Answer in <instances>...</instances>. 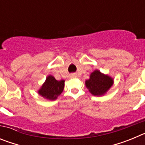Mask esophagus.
Masks as SVG:
<instances>
[{
    "mask_svg": "<svg viewBox=\"0 0 145 145\" xmlns=\"http://www.w3.org/2000/svg\"><path fill=\"white\" fill-rule=\"evenodd\" d=\"M71 77H72V78H76L77 75H76V74H75V73L71 74Z\"/></svg>",
    "mask_w": 145,
    "mask_h": 145,
    "instance_id": "34e87169",
    "label": "esophagus"
}]
</instances>
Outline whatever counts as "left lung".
<instances>
[{
	"instance_id": "1",
	"label": "left lung",
	"mask_w": 145,
	"mask_h": 145,
	"mask_svg": "<svg viewBox=\"0 0 145 145\" xmlns=\"http://www.w3.org/2000/svg\"><path fill=\"white\" fill-rule=\"evenodd\" d=\"M114 80L107 74H104L99 70L91 73L89 79L85 81V85L92 95L100 97L104 96L112 87Z\"/></svg>"
}]
</instances>
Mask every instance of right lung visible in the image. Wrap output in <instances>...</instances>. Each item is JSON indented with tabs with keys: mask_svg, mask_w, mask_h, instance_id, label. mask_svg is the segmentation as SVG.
Masks as SVG:
<instances>
[{
	"mask_svg": "<svg viewBox=\"0 0 145 145\" xmlns=\"http://www.w3.org/2000/svg\"><path fill=\"white\" fill-rule=\"evenodd\" d=\"M65 87V80H57L54 77L49 75L46 80L38 89V93L46 99L54 101L62 93Z\"/></svg>",
	"mask_w": 145,
	"mask_h": 145,
	"instance_id": "obj_1",
	"label": "right lung"
}]
</instances>
